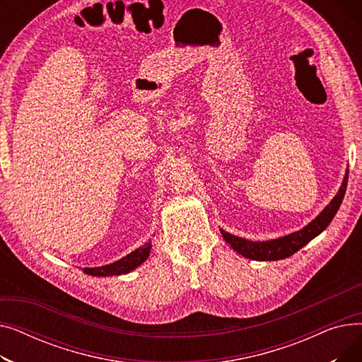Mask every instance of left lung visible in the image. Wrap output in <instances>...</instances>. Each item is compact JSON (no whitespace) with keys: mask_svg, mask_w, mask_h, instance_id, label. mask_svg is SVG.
Masks as SVG:
<instances>
[{"mask_svg":"<svg viewBox=\"0 0 362 362\" xmlns=\"http://www.w3.org/2000/svg\"><path fill=\"white\" fill-rule=\"evenodd\" d=\"M346 186H348V171L344 177V182L340 185L337 195L330 201V204L325 208V210H322L310 224L303 227V229L295 233H291L288 236H283L273 240L252 242V240L227 233L223 229H220V232L224 240L229 243L238 254L250 259L277 261V259L288 258L295 252H298L302 246H305L311 239L318 236L322 230H326V227L332 223L333 217L336 216L341 201H344Z\"/></svg>","mask_w":362,"mask_h":362,"instance_id":"left-lung-1","label":"left lung"}]
</instances>
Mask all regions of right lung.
Segmentation results:
<instances>
[{
    "instance_id": "obj_1",
    "label": "right lung",
    "mask_w": 362,
    "mask_h": 362,
    "mask_svg": "<svg viewBox=\"0 0 362 362\" xmlns=\"http://www.w3.org/2000/svg\"><path fill=\"white\" fill-rule=\"evenodd\" d=\"M149 251H151V240H148L145 245L141 246V248L132 251L129 255L123 257L122 259H119L116 262L103 265V267L83 269V273H86L89 276H98V277L127 274L129 272L139 267V265L149 257Z\"/></svg>"
}]
</instances>
